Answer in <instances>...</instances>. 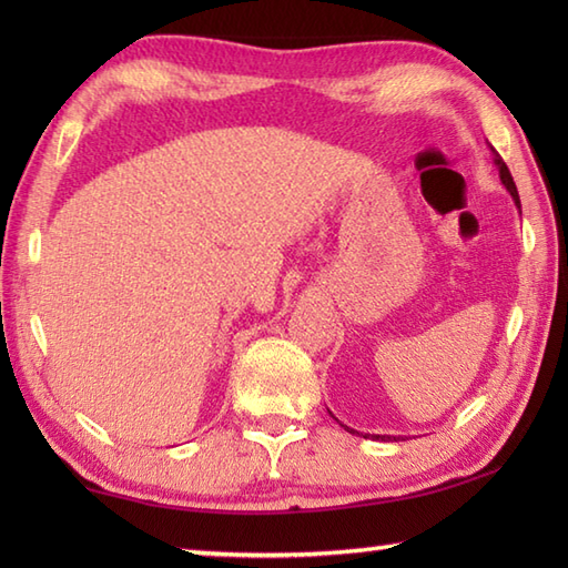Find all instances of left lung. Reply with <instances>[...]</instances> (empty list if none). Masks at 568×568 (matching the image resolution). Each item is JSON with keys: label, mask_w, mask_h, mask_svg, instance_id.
Returning a JSON list of instances; mask_svg holds the SVG:
<instances>
[{"label": "left lung", "mask_w": 568, "mask_h": 568, "mask_svg": "<svg viewBox=\"0 0 568 568\" xmlns=\"http://www.w3.org/2000/svg\"><path fill=\"white\" fill-rule=\"evenodd\" d=\"M490 151H493V153H496V163H498V171H500V180H503V185L510 190V195H513L515 204H517V207H520V195H517L515 180H513V175H510V171H508V165H505V163H503V159H500V155H498V151H496V149H493V146H490ZM346 429H348V427H346ZM388 439H390V437H388ZM393 439H395V437H393Z\"/></svg>", "instance_id": "8db88e82"}]
</instances>
